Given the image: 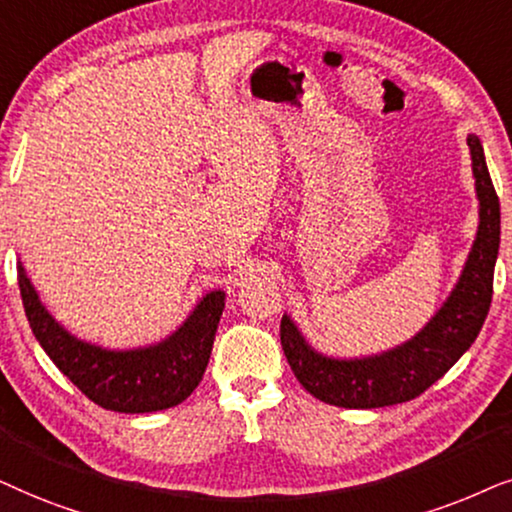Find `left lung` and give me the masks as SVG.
<instances>
[{
	"instance_id": "left-lung-1",
	"label": "left lung",
	"mask_w": 512,
	"mask_h": 512,
	"mask_svg": "<svg viewBox=\"0 0 512 512\" xmlns=\"http://www.w3.org/2000/svg\"><path fill=\"white\" fill-rule=\"evenodd\" d=\"M468 147L480 201L478 236L452 295L417 337L379 356L339 360L313 351L297 325L283 316L281 344L285 358L299 384L313 398L346 410L407 403L433 386L480 335L494 292L501 208L478 135H468Z\"/></svg>"
}]
</instances>
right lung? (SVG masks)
<instances>
[{"label": "right lung", "mask_w": 512, "mask_h": 512, "mask_svg": "<svg viewBox=\"0 0 512 512\" xmlns=\"http://www.w3.org/2000/svg\"><path fill=\"white\" fill-rule=\"evenodd\" d=\"M18 288L34 337L58 370L95 405L126 414L168 410L192 395L206 372L224 309V292H208L180 330L163 342L147 349L107 351L72 337L53 320L23 264H18Z\"/></svg>", "instance_id": "obj_1"}]
</instances>
